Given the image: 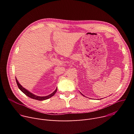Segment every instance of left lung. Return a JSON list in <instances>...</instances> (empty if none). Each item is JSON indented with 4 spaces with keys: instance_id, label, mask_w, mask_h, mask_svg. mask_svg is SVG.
Segmentation results:
<instances>
[{
    "instance_id": "left-lung-1",
    "label": "left lung",
    "mask_w": 134,
    "mask_h": 134,
    "mask_svg": "<svg viewBox=\"0 0 134 134\" xmlns=\"http://www.w3.org/2000/svg\"><path fill=\"white\" fill-rule=\"evenodd\" d=\"M80 93H81V92H80ZM81 94H82V93H81ZM82 95H83V96H84V95H83V94H82Z\"/></svg>"
}]
</instances>
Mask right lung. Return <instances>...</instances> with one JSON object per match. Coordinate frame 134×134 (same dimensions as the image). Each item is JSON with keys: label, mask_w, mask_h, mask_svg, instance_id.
Here are the masks:
<instances>
[{"label": "right lung", "mask_w": 134, "mask_h": 134, "mask_svg": "<svg viewBox=\"0 0 134 134\" xmlns=\"http://www.w3.org/2000/svg\"><path fill=\"white\" fill-rule=\"evenodd\" d=\"M16 81L17 84V86L20 89L23 93H24L26 95H27V97H29L30 98H32L33 99H35L36 100H39V101H43V100H47L50 98H51L52 96L54 95V94L56 93L57 90V87L56 88V89L55 90V91L52 92L51 94L47 95V96H44V97H40V96H37V95H36L34 94H33L32 93L30 92V91H29L27 90H26V88H25L24 87H23L20 83H19L18 81H17V79L16 78Z\"/></svg>", "instance_id": "add662e5"}]
</instances>
